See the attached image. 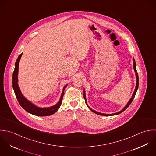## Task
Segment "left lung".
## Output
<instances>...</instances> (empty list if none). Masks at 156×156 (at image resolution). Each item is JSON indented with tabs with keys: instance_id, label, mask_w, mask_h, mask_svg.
Masks as SVG:
<instances>
[{
	"instance_id": "8db88e82",
	"label": "left lung",
	"mask_w": 156,
	"mask_h": 156,
	"mask_svg": "<svg viewBox=\"0 0 156 156\" xmlns=\"http://www.w3.org/2000/svg\"><path fill=\"white\" fill-rule=\"evenodd\" d=\"M133 66H133V68H134V72H135V74H136V85L135 90H134V92H133V95H132L131 98L129 99V101L128 102V103L126 104V105L124 107V108H122L121 111H119V112H117V113H113V114H104V113H102L98 112H96V111L94 110L93 109H92V108H91L88 105V104H87V103L86 97V92H85V90L84 89V99H85V102H86V105H87V107H89V108L92 112H93L94 113H96V114H97V115H101V116H114V115H119V114L121 113L122 112H123L124 110H125L128 107V106L130 105V104H131V102L133 101V99H134V96H135V95H136V92H137V89H138V87H139V76H138V74H137V70H136V62H135V60H134V58H133Z\"/></svg>"
}]
</instances>
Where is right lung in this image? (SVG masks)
<instances>
[{
  "label": "right lung",
  "instance_id": "obj_1",
  "mask_svg": "<svg viewBox=\"0 0 156 156\" xmlns=\"http://www.w3.org/2000/svg\"><path fill=\"white\" fill-rule=\"evenodd\" d=\"M22 55V53L18 57L17 61L15 63V68L12 74V87L16 94V96L22 107L27 112L31 113L33 115L37 116H50L55 113L58 109L60 108V105L62 103V98L64 95V91L65 88L67 87V84L65 85L63 87L62 93L61 94L59 101L54 105L49 107H40L33 103L31 101H28L22 94L20 87L18 84V72H19V62L20 60L21 57Z\"/></svg>",
  "mask_w": 156,
  "mask_h": 156
}]
</instances>
